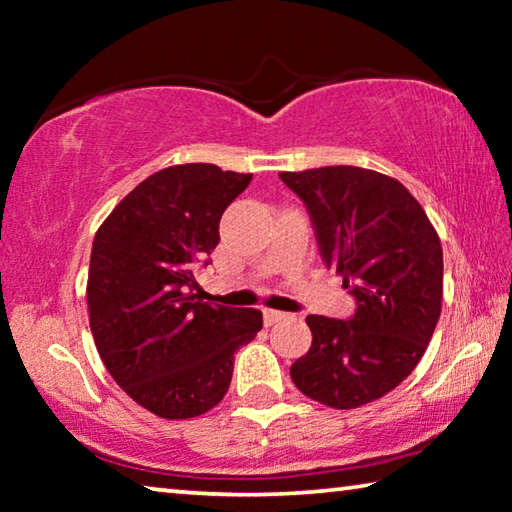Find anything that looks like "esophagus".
Segmentation results:
<instances>
[{
	"label": "esophagus",
	"mask_w": 512,
	"mask_h": 512,
	"mask_svg": "<svg viewBox=\"0 0 512 512\" xmlns=\"http://www.w3.org/2000/svg\"><path fill=\"white\" fill-rule=\"evenodd\" d=\"M287 318V314H282V311H275V309H264V325L271 327L275 323H280V320Z\"/></svg>",
	"instance_id": "34e87169"
}]
</instances>
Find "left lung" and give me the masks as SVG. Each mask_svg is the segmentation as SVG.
Masks as SVG:
<instances>
[{
	"label": "left lung",
	"mask_w": 512,
	"mask_h": 512,
	"mask_svg": "<svg viewBox=\"0 0 512 512\" xmlns=\"http://www.w3.org/2000/svg\"><path fill=\"white\" fill-rule=\"evenodd\" d=\"M307 205L327 268L357 298L350 320L307 316L311 348L291 366L300 393L357 409L411 375L443 307L438 232L400 180L361 167L282 171Z\"/></svg>",
	"instance_id": "obj_1"
}]
</instances>
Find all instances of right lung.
I'll use <instances>...</instances> for the list:
<instances>
[{
	"mask_svg": "<svg viewBox=\"0 0 512 512\" xmlns=\"http://www.w3.org/2000/svg\"><path fill=\"white\" fill-rule=\"evenodd\" d=\"M250 178L216 164H173L121 198L94 235V345L124 393L158 418L214 409L230 388L235 352L262 329L259 309L207 305L194 293V266L219 244L221 214Z\"/></svg>",
	"mask_w": 512,
	"mask_h": 512,
	"instance_id": "right-lung-1",
	"label": "right lung"
}]
</instances>
